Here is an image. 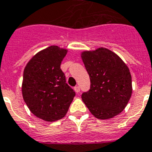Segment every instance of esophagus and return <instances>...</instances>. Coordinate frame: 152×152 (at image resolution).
<instances>
[{"mask_svg":"<svg viewBox=\"0 0 152 152\" xmlns=\"http://www.w3.org/2000/svg\"><path fill=\"white\" fill-rule=\"evenodd\" d=\"M74 89H75V92L78 93L79 91H80V87H79V86H75V87L74 88Z\"/></svg>","mask_w":152,"mask_h":152,"instance_id":"1","label":"esophagus"}]
</instances>
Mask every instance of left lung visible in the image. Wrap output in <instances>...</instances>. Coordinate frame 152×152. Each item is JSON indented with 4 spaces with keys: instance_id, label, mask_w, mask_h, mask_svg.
I'll use <instances>...</instances> for the list:
<instances>
[{
    "instance_id": "8db88e82",
    "label": "left lung",
    "mask_w": 152,
    "mask_h": 152,
    "mask_svg": "<svg viewBox=\"0 0 152 152\" xmlns=\"http://www.w3.org/2000/svg\"><path fill=\"white\" fill-rule=\"evenodd\" d=\"M91 88L81 96L95 117L108 120L125 109L132 94L130 70L120 56L104 47L81 52Z\"/></svg>"
}]
</instances>
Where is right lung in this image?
I'll return each mask as SVG.
<instances>
[{"instance_id": "obj_1", "label": "right lung", "mask_w": 152, "mask_h": 152, "mask_svg": "<svg viewBox=\"0 0 152 152\" xmlns=\"http://www.w3.org/2000/svg\"><path fill=\"white\" fill-rule=\"evenodd\" d=\"M67 53V49L49 46L34 55L24 69V101L32 113L46 122L64 118L75 96L61 69Z\"/></svg>"}]
</instances>
